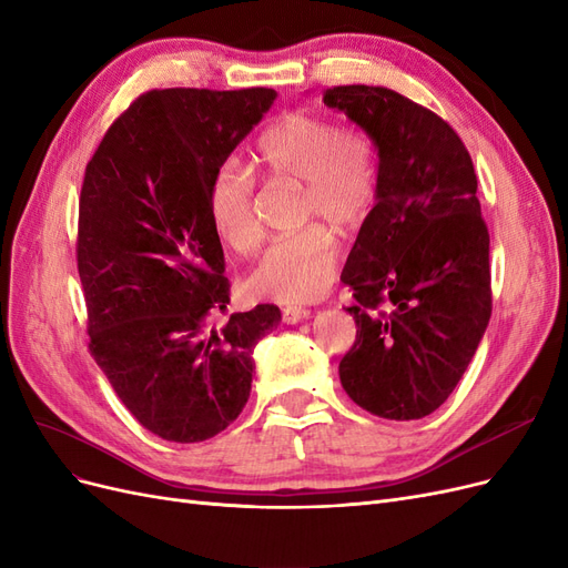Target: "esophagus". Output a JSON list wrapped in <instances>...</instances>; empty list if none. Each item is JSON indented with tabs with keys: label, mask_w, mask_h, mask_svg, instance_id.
<instances>
[{
	"label": "esophagus",
	"mask_w": 568,
	"mask_h": 568,
	"mask_svg": "<svg viewBox=\"0 0 568 568\" xmlns=\"http://www.w3.org/2000/svg\"><path fill=\"white\" fill-rule=\"evenodd\" d=\"M307 317H310V310H307V307L288 305V307L282 310V320H284L286 324H298V322H303V320H307Z\"/></svg>",
	"instance_id": "1"
}]
</instances>
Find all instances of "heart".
<instances>
[{
    "mask_svg": "<svg viewBox=\"0 0 568 568\" xmlns=\"http://www.w3.org/2000/svg\"><path fill=\"white\" fill-rule=\"evenodd\" d=\"M256 164L267 179L303 183L301 223L359 225L378 200V154L362 129H341L328 116L293 110L258 141ZM209 219L221 244L248 251L258 242L256 185L237 162L211 179ZM338 242L326 227L307 225L272 242L246 275V288L275 303H312L336 277Z\"/></svg>",
    "mask_w": 568,
    "mask_h": 568,
    "instance_id": "1",
    "label": "heart"
}]
</instances>
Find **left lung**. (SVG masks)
I'll use <instances>...</instances> for the list:
<instances>
[{
	"mask_svg": "<svg viewBox=\"0 0 568 568\" xmlns=\"http://www.w3.org/2000/svg\"><path fill=\"white\" fill-rule=\"evenodd\" d=\"M324 103L378 150V200L341 275L357 324L341 383L368 414L418 420L454 393L491 320L475 166L442 116L393 89L334 87Z\"/></svg>",
	"mask_w": 568,
	"mask_h": 568,
	"instance_id": "8db88e82",
	"label": "left lung"
}]
</instances>
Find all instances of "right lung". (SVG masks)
Instances as JSON below:
<instances>
[{
	"label": "right lung",
	"instance_id": "1",
	"mask_svg": "<svg viewBox=\"0 0 568 568\" xmlns=\"http://www.w3.org/2000/svg\"><path fill=\"white\" fill-rule=\"evenodd\" d=\"M272 89L148 91L87 164L77 270L89 349L116 397L152 435L204 442L242 414L253 347L277 305L225 312L230 282L209 219L216 169L275 103Z\"/></svg>",
	"mask_w": 568,
	"mask_h": 568
}]
</instances>
